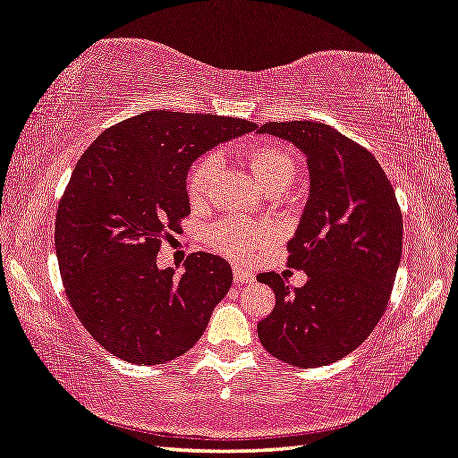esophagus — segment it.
I'll return each mask as SVG.
<instances>
[{
    "mask_svg": "<svg viewBox=\"0 0 458 458\" xmlns=\"http://www.w3.org/2000/svg\"><path fill=\"white\" fill-rule=\"evenodd\" d=\"M257 279V275L249 271V268H244L241 265H234V283L238 285H244V283H252Z\"/></svg>",
    "mask_w": 458,
    "mask_h": 458,
    "instance_id": "34e87169",
    "label": "esophagus"
}]
</instances>
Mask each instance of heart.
<instances>
[{
  "label": "heart",
  "mask_w": 458,
  "mask_h": 458,
  "mask_svg": "<svg viewBox=\"0 0 458 458\" xmlns=\"http://www.w3.org/2000/svg\"><path fill=\"white\" fill-rule=\"evenodd\" d=\"M249 166L252 175L265 190H285L295 177V161L285 150L277 147H255L249 152ZM220 169V155L209 152L191 166L187 175V193L191 201H203L212 190ZM271 228L260 222H249L242 217H224L208 228V242L224 255L246 259L260 246H265Z\"/></svg>",
  "instance_id": "b5f03b06"
}]
</instances>
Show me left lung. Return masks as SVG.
<instances>
[{
	"label": "left lung",
	"mask_w": 458,
	"mask_h": 458,
	"mask_svg": "<svg viewBox=\"0 0 458 458\" xmlns=\"http://www.w3.org/2000/svg\"><path fill=\"white\" fill-rule=\"evenodd\" d=\"M259 132L292 142L310 171V199L287 244V265L308 283L292 289L277 273L259 275L275 292L259 340L293 367L330 365L365 343L387 308L403 242L395 191L371 152L328 124L267 122Z\"/></svg>",
	"instance_id": "left-lung-1"
}]
</instances>
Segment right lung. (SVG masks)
Here are the masks:
<instances>
[{
	"label": "right lung",
	"instance_id": "obj_1",
	"mask_svg": "<svg viewBox=\"0 0 458 458\" xmlns=\"http://www.w3.org/2000/svg\"><path fill=\"white\" fill-rule=\"evenodd\" d=\"M255 128L226 115L144 112L107 128L77 161L56 209V259L79 322L114 357L163 365L206 330L232 285L230 265L193 252L177 277L157 255L191 212V163Z\"/></svg>",
	"mask_w": 458,
	"mask_h": 458
}]
</instances>
